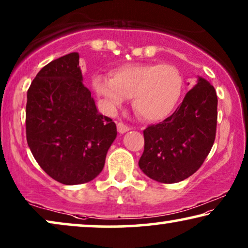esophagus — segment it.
Here are the masks:
<instances>
[{
  "label": "esophagus",
  "instance_id": "1",
  "mask_svg": "<svg viewBox=\"0 0 248 248\" xmlns=\"http://www.w3.org/2000/svg\"><path fill=\"white\" fill-rule=\"evenodd\" d=\"M131 128L127 126V125H125L124 123H122V122H120V123L117 124V131L120 132L121 134H123V133H126V132H128L130 131Z\"/></svg>",
  "mask_w": 248,
  "mask_h": 248
}]
</instances>
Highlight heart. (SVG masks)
<instances>
[{
	"label": "heart",
	"instance_id": "1",
	"mask_svg": "<svg viewBox=\"0 0 248 248\" xmlns=\"http://www.w3.org/2000/svg\"><path fill=\"white\" fill-rule=\"evenodd\" d=\"M184 80L170 64H124L110 71V78L94 76L93 88L105 107L115 110L132 97L134 110L145 121L168 117L179 103Z\"/></svg>",
	"mask_w": 248,
	"mask_h": 248
}]
</instances>
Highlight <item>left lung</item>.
I'll list each match as a JSON object with an SVG mask.
<instances>
[{"mask_svg": "<svg viewBox=\"0 0 248 248\" xmlns=\"http://www.w3.org/2000/svg\"><path fill=\"white\" fill-rule=\"evenodd\" d=\"M217 106L215 88L198 77L174 114L143 131L144 151L139 160L141 170L165 184L184 181L194 174L215 142Z\"/></svg>", "mask_w": 248, "mask_h": 248, "instance_id": "8db88e82", "label": "left lung"}]
</instances>
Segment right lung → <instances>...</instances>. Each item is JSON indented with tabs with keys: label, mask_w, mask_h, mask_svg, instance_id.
<instances>
[{
	"label": "right lung",
	"mask_w": 248,
	"mask_h": 248,
	"mask_svg": "<svg viewBox=\"0 0 248 248\" xmlns=\"http://www.w3.org/2000/svg\"><path fill=\"white\" fill-rule=\"evenodd\" d=\"M26 133L33 158L62 184H83L103 170L116 124L98 111L83 86L78 53L52 61L33 79L27 93Z\"/></svg>",
	"instance_id": "add662e5"
}]
</instances>
